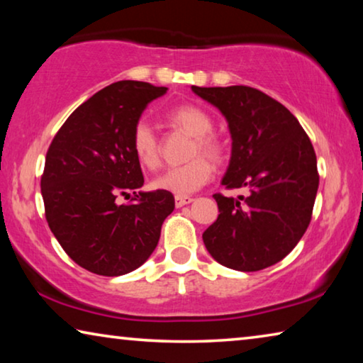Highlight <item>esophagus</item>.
Here are the masks:
<instances>
[{
  "instance_id": "34e87169",
  "label": "esophagus",
  "mask_w": 363,
  "mask_h": 363,
  "mask_svg": "<svg viewBox=\"0 0 363 363\" xmlns=\"http://www.w3.org/2000/svg\"><path fill=\"white\" fill-rule=\"evenodd\" d=\"M192 201H194L192 196H187V195H176L174 196V203H176L177 208L192 203Z\"/></svg>"
}]
</instances>
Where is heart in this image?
<instances>
[{"label": "heart", "instance_id": "heart-1", "mask_svg": "<svg viewBox=\"0 0 363 363\" xmlns=\"http://www.w3.org/2000/svg\"><path fill=\"white\" fill-rule=\"evenodd\" d=\"M168 120L176 128L194 138L189 157L192 158L182 167L169 168L155 177L152 186L176 195L194 194L211 179L213 164L208 160L220 162L224 158V145L218 138L211 136L213 120L203 108L196 106H179L168 113ZM133 153L139 164L147 169H155L160 164V145L152 128L145 121L136 123L131 134ZM202 155L200 156L199 153ZM208 157L206 159L203 155Z\"/></svg>", "mask_w": 363, "mask_h": 363}]
</instances>
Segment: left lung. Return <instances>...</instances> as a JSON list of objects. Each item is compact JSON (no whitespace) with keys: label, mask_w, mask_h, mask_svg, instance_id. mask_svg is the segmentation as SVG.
Wrapping results in <instances>:
<instances>
[{"label":"left lung","mask_w":363,"mask_h":363,"mask_svg":"<svg viewBox=\"0 0 363 363\" xmlns=\"http://www.w3.org/2000/svg\"><path fill=\"white\" fill-rule=\"evenodd\" d=\"M192 91L220 110L229 123L232 157L225 189L248 187V196L214 194L219 216L203 243L219 264L242 270L274 266L296 247L312 218L317 157L290 110L250 86Z\"/></svg>","instance_id":"obj_1"}]
</instances>
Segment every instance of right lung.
<instances>
[{
	"mask_svg": "<svg viewBox=\"0 0 363 363\" xmlns=\"http://www.w3.org/2000/svg\"><path fill=\"white\" fill-rule=\"evenodd\" d=\"M167 89L131 79L110 84L83 102L49 145L41 176L46 220L89 272L118 277L143 266L174 210L171 192H138L144 176L131 147L147 104ZM131 193V204L118 205Z\"/></svg>",
	"mask_w": 363,
	"mask_h": 363,
	"instance_id": "1",
	"label": "right lung"
}]
</instances>
